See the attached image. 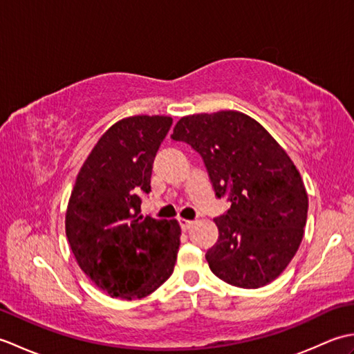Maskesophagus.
Segmentation results:
<instances>
[{
	"mask_svg": "<svg viewBox=\"0 0 354 354\" xmlns=\"http://www.w3.org/2000/svg\"><path fill=\"white\" fill-rule=\"evenodd\" d=\"M178 222H179V225H181V228H183L184 231H187V230H190V228L193 227V221H187V219H179Z\"/></svg>",
	"mask_w": 354,
	"mask_h": 354,
	"instance_id": "34e87169",
	"label": "esophagus"
}]
</instances>
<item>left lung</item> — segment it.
Returning <instances> with one entry per match:
<instances>
[{
  "mask_svg": "<svg viewBox=\"0 0 354 354\" xmlns=\"http://www.w3.org/2000/svg\"><path fill=\"white\" fill-rule=\"evenodd\" d=\"M171 140L202 156L216 198L231 207L216 217L219 239L205 259L216 277L243 289L280 275L301 243L309 198L283 147L237 111L183 117Z\"/></svg>",
  "mask_w": 354,
  "mask_h": 354,
  "instance_id": "1",
  "label": "left lung"
}]
</instances>
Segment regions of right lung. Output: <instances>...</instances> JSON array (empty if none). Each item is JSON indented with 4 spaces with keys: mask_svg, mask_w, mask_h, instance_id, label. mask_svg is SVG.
<instances>
[{
    "mask_svg": "<svg viewBox=\"0 0 354 354\" xmlns=\"http://www.w3.org/2000/svg\"><path fill=\"white\" fill-rule=\"evenodd\" d=\"M173 120L135 115L102 135L82 165L65 216L80 269L111 297L150 295L171 275L181 228L141 214L155 155Z\"/></svg>",
    "mask_w": 354,
    "mask_h": 354,
    "instance_id": "obj_1",
    "label": "right lung"
}]
</instances>
